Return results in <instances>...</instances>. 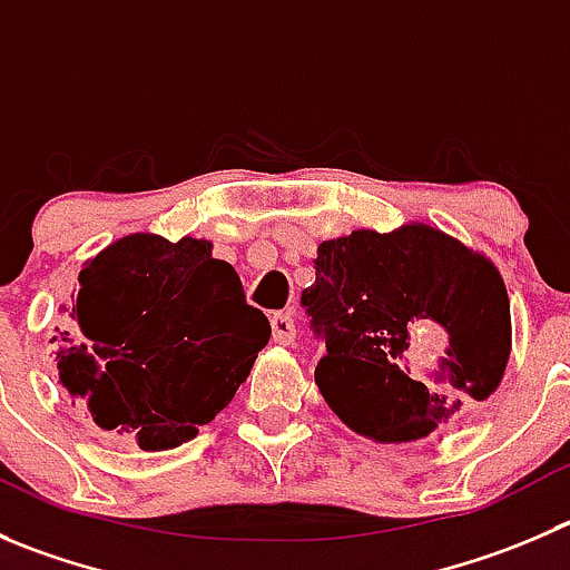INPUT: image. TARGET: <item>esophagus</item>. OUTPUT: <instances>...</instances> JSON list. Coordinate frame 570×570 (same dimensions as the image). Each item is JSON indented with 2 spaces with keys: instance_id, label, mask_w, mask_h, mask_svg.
Wrapping results in <instances>:
<instances>
[{
  "instance_id": "esophagus-1",
  "label": "esophagus",
  "mask_w": 570,
  "mask_h": 570,
  "mask_svg": "<svg viewBox=\"0 0 570 570\" xmlns=\"http://www.w3.org/2000/svg\"><path fill=\"white\" fill-rule=\"evenodd\" d=\"M271 335H274L276 344H291L296 338V324L291 313H274L271 316Z\"/></svg>"
}]
</instances>
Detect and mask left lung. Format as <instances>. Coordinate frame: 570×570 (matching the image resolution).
I'll use <instances>...</instances> for the list:
<instances>
[{"mask_svg":"<svg viewBox=\"0 0 570 570\" xmlns=\"http://www.w3.org/2000/svg\"><path fill=\"white\" fill-rule=\"evenodd\" d=\"M302 291L327 355L316 383L330 409L377 442L422 439L490 397L512 344L509 296L495 265L425 224L324 240ZM420 332L445 335L431 371H411Z\"/></svg>","mask_w":570,"mask_h":570,"instance_id":"obj_1","label":"left lung"}]
</instances>
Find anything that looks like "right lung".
I'll return each instance as SVG.
<instances>
[{
  "label": "right lung",
  "instance_id": "obj_1",
  "mask_svg": "<svg viewBox=\"0 0 570 570\" xmlns=\"http://www.w3.org/2000/svg\"><path fill=\"white\" fill-rule=\"evenodd\" d=\"M58 377L97 428L170 451L226 409L271 324L207 240L128 235L78 274Z\"/></svg>",
  "mask_w": 570,
  "mask_h": 570
}]
</instances>
